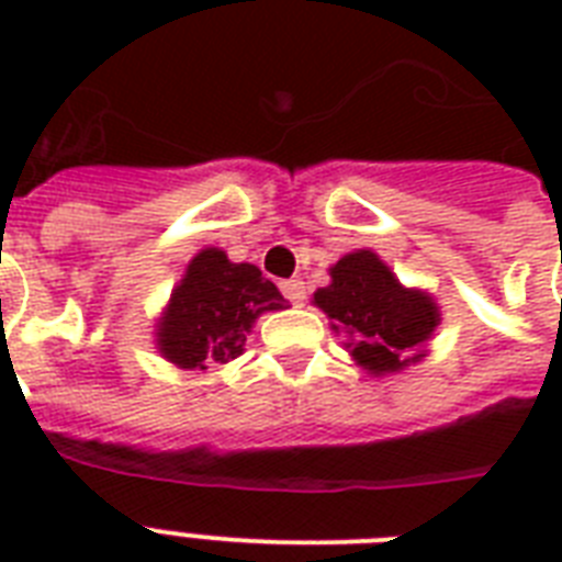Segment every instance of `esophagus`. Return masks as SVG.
<instances>
[{"instance_id":"34e87169","label":"esophagus","mask_w":562,"mask_h":562,"mask_svg":"<svg viewBox=\"0 0 562 562\" xmlns=\"http://www.w3.org/2000/svg\"><path fill=\"white\" fill-rule=\"evenodd\" d=\"M280 289H282V294H285V297L294 303V306H300V303L306 300V282L297 280V277H294V280L280 282Z\"/></svg>"}]
</instances>
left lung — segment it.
Listing matches in <instances>:
<instances>
[{
	"label": "left lung",
	"instance_id": "8db88e82",
	"mask_svg": "<svg viewBox=\"0 0 562 562\" xmlns=\"http://www.w3.org/2000/svg\"><path fill=\"white\" fill-rule=\"evenodd\" d=\"M347 335V352L370 375H393L428 356V341L440 326V306L423 289L396 280L382 256L370 247L341 256L329 268V285L312 297Z\"/></svg>",
	"mask_w": 562,
	"mask_h": 562
}]
</instances>
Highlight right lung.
Instances as JSON below:
<instances>
[{"instance_id":"right-lung-1","label":"right lung","mask_w":562,"mask_h":562,"mask_svg":"<svg viewBox=\"0 0 562 562\" xmlns=\"http://www.w3.org/2000/svg\"><path fill=\"white\" fill-rule=\"evenodd\" d=\"M289 308V300L250 262H229L221 247L189 259L154 324V347L180 370L227 364L245 352L256 317Z\"/></svg>"}]
</instances>
